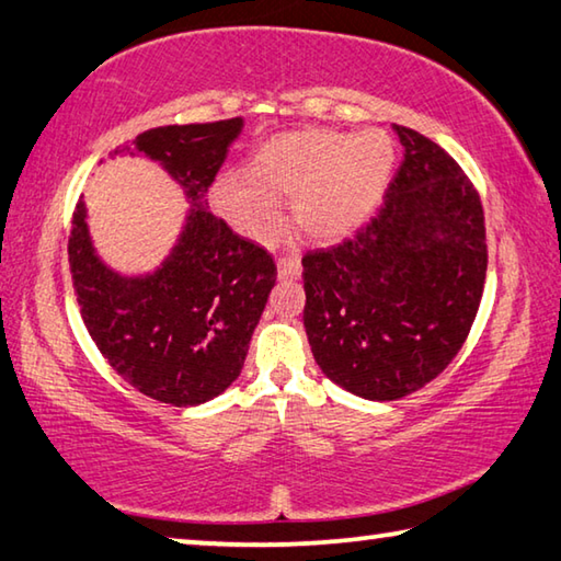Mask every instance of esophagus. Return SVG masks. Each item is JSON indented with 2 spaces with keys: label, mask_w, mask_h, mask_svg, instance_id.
Here are the masks:
<instances>
[{
  "label": "esophagus",
  "mask_w": 561,
  "mask_h": 561,
  "mask_svg": "<svg viewBox=\"0 0 561 561\" xmlns=\"http://www.w3.org/2000/svg\"><path fill=\"white\" fill-rule=\"evenodd\" d=\"M277 272H279V279H297L301 274L299 257H279Z\"/></svg>",
  "instance_id": "1"
}]
</instances>
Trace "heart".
<instances>
[{"label":"heart","mask_w":561,"mask_h":561,"mask_svg":"<svg viewBox=\"0 0 561 561\" xmlns=\"http://www.w3.org/2000/svg\"><path fill=\"white\" fill-rule=\"evenodd\" d=\"M393 165L396 146L386 130L284 133L252 156L247 175L217 183L215 203L237 230L267 240L279 227V197H291L304 234L336 240L374 213Z\"/></svg>","instance_id":"heart-1"}]
</instances>
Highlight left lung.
I'll return each mask as SVG.
<instances>
[{
	"mask_svg": "<svg viewBox=\"0 0 561 561\" xmlns=\"http://www.w3.org/2000/svg\"><path fill=\"white\" fill-rule=\"evenodd\" d=\"M403 163L354 237L304 254V329L331 381L368 401L431 383L458 356L488 272L482 203L431 138L393 126Z\"/></svg>",
	"mask_w": 561,
	"mask_h": 561,
	"instance_id": "1",
	"label": "left lung"
}]
</instances>
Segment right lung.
Wrapping results in <instances>:
<instances>
[{"mask_svg":"<svg viewBox=\"0 0 561 561\" xmlns=\"http://www.w3.org/2000/svg\"><path fill=\"white\" fill-rule=\"evenodd\" d=\"M240 130L242 118L160 126L116 148L158 160L195 203L173 254L150 277L126 279L103 267L87 210L76 203L69 264L83 324L113 371L160 403H205L240 376L277 282L272 254L205 207Z\"/></svg>","mask_w":561,"mask_h":561,"instance_id":"add662e5","label":"right lung"}]
</instances>
